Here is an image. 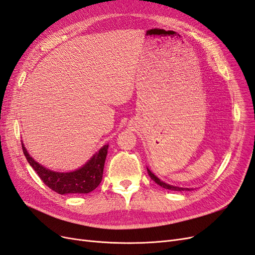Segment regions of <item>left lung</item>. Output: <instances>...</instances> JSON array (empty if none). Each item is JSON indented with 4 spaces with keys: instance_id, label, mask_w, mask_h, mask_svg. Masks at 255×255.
Segmentation results:
<instances>
[{
    "instance_id": "1",
    "label": "left lung",
    "mask_w": 255,
    "mask_h": 255,
    "mask_svg": "<svg viewBox=\"0 0 255 255\" xmlns=\"http://www.w3.org/2000/svg\"><path fill=\"white\" fill-rule=\"evenodd\" d=\"M146 170H148V174L150 175L151 179L155 182L157 185H159V186H161L163 188H166V189H170V190H174V191H184V190H190L189 188H183V187H177V186H173V185H169V184H166L165 182L160 181L158 177L156 175H154L148 168H146Z\"/></svg>"
}]
</instances>
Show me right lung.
Returning a JSON list of instances; mask_svg holds the SVG:
<instances>
[{
  "mask_svg": "<svg viewBox=\"0 0 255 255\" xmlns=\"http://www.w3.org/2000/svg\"><path fill=\"white\" fill-rule=\"evenodd\" d=\"M109 144L103 145L82 168L71 172H56L44 168L29 155L24 144L22 142L23 153L39 175L41 181L49 188L59 195L67 194H88L95 190L102 181L105 158L107 155Z\"/></svg>",
  "mask_w": 255,
  "mask_h": 255,
  "instance_id": "add662e5",
  "label": "right lung"
}]
</instances>
